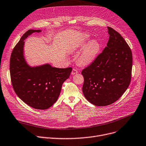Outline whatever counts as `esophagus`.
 <instances>
[{
	"mask_svg": "<svg viewBox=\"0 0 146 146\" xmlns=\"http://www.w3.org/2000/svg\"><path fill=\"white\" fill-rule=\"evenodd\" d=\"M77 73H78V71H77V70L74 69V68H73V70H72V74L74 75L75 74H77Z\"/></svg>",
	"mask_w": 146,
	"mask_h": 146,
	"instance_id": "34e87169",
	"label": "esophagus"
}]
</instances>
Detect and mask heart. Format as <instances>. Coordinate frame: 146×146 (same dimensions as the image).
<instances>
[{
    "instance_id": "heart-1",
    "label": "heart",
    "mask_w": 146,
    "mask_h": 146,
    "mask_svg": "<svg viewBox=\"0 0 146 146\" xmlns=\"http://www.w3.org/2000/svg\"><path fill=\"white\" fill-rule=\"evenodd\" d=\"M87 38L84 39L79 44V47H83L86 44ZM100 50V45L96 40H92L87 44L79 57V61L82 65H86L92 63L98 56Z\"/></svg>"
}]
</instances>
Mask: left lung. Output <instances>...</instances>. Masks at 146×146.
<instances>
[{"label":"left lung","instance_id":"8db88e82","mask_svg":"<svg viewBox=\"0 0 146 146\" xmlns=\"http://www.w3.org/2000/svg\"><path fill=\"white\" fill-rule=\"evenodd\" d=\"M107 47L94 62L82 72L85 98L97 106L117 101L131 81L133 57L128 44L117 31L108 27Z\"/></svg>","mask_w":146,"mask_h":146}]
</instances>
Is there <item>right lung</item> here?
Listing matches in <instances>:
<instances>
[{"instance_id": "1", "label": "right lung", "mask_w": 146, "mask_h": 146, "mask_svg": "<svg viewBox=\"0 0 146 146\" xmlns=\"http://www.w3.org/2000/svg\"><path fill=\"white\" fill-rule=\"evenodd\" d=\"M40 30L31 29L14 47L10 60V73L13 89L24 103L32 108L47 109L57 101L62 84L69 78L72 68L60 69L49 64L32 67L24 56L25 40Z\"/></svg>"}]
</instances>
